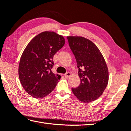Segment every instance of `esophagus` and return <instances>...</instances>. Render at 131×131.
I'll use <instances>...</instances> for the list:
<instances>
[{"instance_id":"esophagus-1","label":"esophagus","mask_w":131,"mask_h":131,"mask_svg":"<svg viewBox=\"0 0 131 131\" xmlns=\"http://www.w3.org/2000/svg\"><path fill=\"white\" fill-rule=\"evenodd\" d=\"M64 76L66 78H69L71 76V73L70 72H67L66 73H65Z\"/></svg>"}]
</instances>
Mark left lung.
I'll return each instance as SVG.
<instances>
[{
	"instance_id": "8db88e82",
	"label": "left lung",
	"mask_w": 131,
	"mask_h": 131,
	"mask_svg": "<svg viewBox=\"0 0 131 131\" xmlns=\"http://www.w3.org/2000/svg\"><path fill=\"white\" fill-rule=\"evenodd\" d=\"M77 62L80 85L72 88L79 100L90 103L103 94L109 80L108 67L99 49L82 36L67 37Z\"/></svg>"
}]
</instances>
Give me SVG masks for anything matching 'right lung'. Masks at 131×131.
Instances as JSON below:
<instances>
[{"instance_id": "obj_1", "label": "right lung", "mask_w": 131, "mask_h": 131, "mask_svg": "<svg viewBox=\"0 0 131 131\" xmlns=\"http://www.w3.org/2000/svg\"><path fill=\"white\" fill-rule=\"evenodd\" d=\"M65 44L62 35L44 31L32 39L20 59L19 77L24 90L34 98H43L52 91L60 78L51 71L52 59Z\"/></svg>"}]
</instances>
